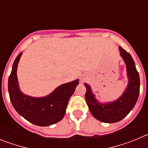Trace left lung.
I'll list each match as a JSON object with an SVG mask.
<instances>
[{
    "label": "left lung",
    "mask_w": 148,
    "mask_h": 148,
    "mask_svg": "<svg viewBox=\"0 0 148 148\" xmlns=\"http://www.w3.org/2000/svg\"><path fill=\"white\" fill-rule=\"evenodd\" d=\"M119 49L120 55L126 64L129 78L127 87L121 97L113 102L101 104L95 99L90 86L84 84L87 89L85 99L90 113L96 119L102 122L115 123L123 119L134 108L139 94L140 80L134 61L131 56L121 47Z\"/></svg>",
    "instance_id": "left-lung-1"
}]
</instances>
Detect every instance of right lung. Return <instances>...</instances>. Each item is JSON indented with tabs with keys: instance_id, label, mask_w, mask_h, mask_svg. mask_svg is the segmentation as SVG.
I'll use <instances>...</instances> for the list:
<instances>
[{
	"instance_id": "obj_1",
	"label": "right lung",
	"mask_w": 148,
	"mask_h": 148,
	"mask_svg": "<svg viewBox=\"0 0 148 148\" xmlns=\"http://www.w3.org/2000/svg\"><path fill=\"white\" fill-rule=\"evenodd\" d=\"M21 55V53L15 58L8 81V91L13 107L25 119L38 126H49L58 122L66 113L68 101L79 84L78 79L59 86L46 97L24 95L18 87L16 74Z\"/></svg>"
}]
</instances>
